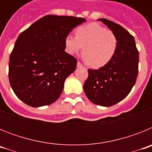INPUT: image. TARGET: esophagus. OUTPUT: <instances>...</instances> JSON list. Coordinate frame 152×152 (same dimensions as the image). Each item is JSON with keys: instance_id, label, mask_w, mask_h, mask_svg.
Here are the masks:
<instances>
[{"instance_id": "obj_1", "label": "esophagus", "mask_w": 152, "mask_h": 152, "mask_svg": "<svg viewBox=\"0 0 152 152\" xmlns=\"http://www.w3.org/2000/svg\"><path fill=\"white\" fill-rule=\"evenodd\" d=\"M77 67H83V64L80 62V61H77Z\"/></svg>"}]
</instances>
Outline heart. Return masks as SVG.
Listing matches in <instances>:
<instances>
[{
  "label": "heart",
  "instance_id": "obj_1",
  "mask_svg": "<svg viewBox=\"0 0 152 152\" xmlns=\"http://www.w3.org/2000/svg\"><path fill=\"white\" fill-rule=\"evenodd\" d=\"M117 45L116 35L96 23L80 26L76 31V36L68 35L65 39L67 52L73 55L84 47L85 58L94 68L108 64L116 53Z\"/></svg>",
  "mask_w": 152,
  "mask_h": 152
}]
</instances>
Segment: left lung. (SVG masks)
Here are the masks:
<instances>
[{
  "instance_id": "8db88e82",
  "label": "left lung",
  "mask_w": 152,
  "mask_h": 152,
  "mask_svg": "<svg viewBox=\"0 0 152 152\" xmlns=\"http://www.w3.org/2000/svg\"><path fill=\"white\" fill-rule=\"evenodd\" d=\"M116 35V52L108 64L97 70L88 69L84 84L87 97L102 107H111L129 94L136 81L139 69V52L135 39L119 24L107 19H98Z\"/></svg>"
}]
</instances>
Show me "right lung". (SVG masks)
Returning a JSON list of instances; mask_svg holds the SVG:
<instances>
[{
	"label": "right lung",
	"instance_id": "obj_1",
	"mask_svg": "<svg viewBox=\"0 0 152 152\" xmlns=\"http://www.w3.org/2000/svg\"><path fill=\"white\" fill-rule=\"evenodd\" d=\"M81 17L47 15L18 36L9 61V80L13 92L33 107L58 99L64 80L75 72V58L64 52L65 39Z\"/></svg>",
	"mask_w": 152,
	"mask_h": 152
}]
</instances>
